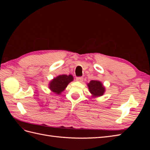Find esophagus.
I'll list each match as a JSON object with an SVG mask.
<instances>
[{
	"mask_svg": "<svg viewBox=\"0 0 150 150\" xmlns=\"http://www.w3.org/2000/svg\"><path fill=\"white\" fill-rule=\"evenodd\" d=\"M76 81H79V82H82L83 81V78H82V77H78V78H76Z\"/></svg>",
	"mask_w": 150,
	"mask_h": 150,
	"instance_id": "esophagus-1",
	"label": "esophagus"
}]
</instances>
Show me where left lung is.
Listing matches in <instances>:
<instances>
[{"instance_id": "left-lung-1", "label": "left lung", "mask_w": 150, "mask_h": 150, "mask_svg": "<svg viewBox=\"0 0 150 150\" xmlns=\"http://www.w3.org/2000/svg\"><path fill=\"white\" fill-rule=\"evenodd\" d=\"M87 86L93 98L102 96L106 91L105 87L100 81L92 80L87 84Z\"/></svg>"}]
</instances>
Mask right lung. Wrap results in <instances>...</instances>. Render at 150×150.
Listing matches in <instances>:
<instances>
[{
    "label": "right lung",
    "instance_id": "add662e5",
    "mask_svg": "<svg viewBox=\"0 0 150 150\" xmlns=\"http://www.w3.org/2000/svg\"><path fill=\"white\" fill-rule=\"evenodd\" d=\"M74 80L71 74H61L53 78L49 83V89L56 94L59 95L64 91L67 85Z\"/></svg>",
    "mask_w": 150,
    "mask_h": 150
}]
</instances>
